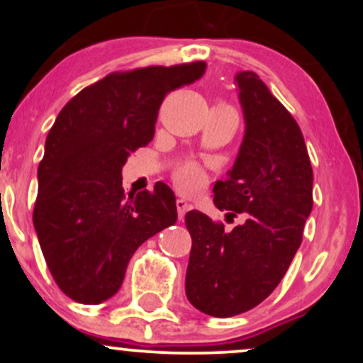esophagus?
<instances>
[{"mask_svg":"<svg viewBox=\"0 0 363 363\" xmlns=\"http://www.w3.org/2000/svg\"><path fill=\"white\" fill-rule=\"evenodd\" d=\"M176 206H177V215H179V220H182V218H184L186 211L189 210V208H191L189 203H187L186 199H182V198L176 199Z\"/></svg>","mask_w":363,"mask_h":363,"instance_id":"obj_1","label":"esophagus"}]
</instances>
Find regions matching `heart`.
I'll list each match as a JSON object with an SVG mask.
<instances>
[{
    "label": "heart",
    "mask_w": 363,
    "mask_h": 363,
    "mask_svg": "<svg viewBox=\"0 0 363 363\" xmlns=\"http://www.w3.org/2000/svg\"><path fill=\"white\" fill-rule=\"evenodd\" d=\"M203 182H205V170L196 164L186 165L176 174V184L184 193L196 191Z\"/></svg>",
    "instance_id": "b5f03b06"
}]
</instances>
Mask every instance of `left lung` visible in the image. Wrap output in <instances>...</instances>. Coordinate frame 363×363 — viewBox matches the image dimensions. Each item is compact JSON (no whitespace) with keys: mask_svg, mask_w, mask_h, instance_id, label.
<instances>
[{"mask_svg":"<svg viewBox=\"0 0 363 363\" xmlns=\"http://www.w3.org/2000/svg\"><path fill=\"white\" fill-rule=\"evenodd\" d=\"M245 133L213 203L245 222L232 232L187 211L193 239L186 295L198 311L232 318L261 303L285 277L312 211V167L297 121L254 72L235 77Z\"/></svg>","mask_w":363,"mask_h":363,"instance_id":"left-lung-1","label":"left lung"}]
</instances>
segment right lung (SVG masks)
<instances>
[{
  "label": "right lung",
  "mask_w": 363,
  "mask_h": 363,
  "mask_svg": "<svg viewBox=\"0 0 363 363\" xmlns=\"http://www.w3.org/2000/svg\"><path fill=\"white\" fill-rule=\"evenodd\" d=\"M205 69L196 61L111 73L57 114L37 170L34 227L54 281L74 302L111 298L136 249L176 223L167 184L126 196L121 170L152 141L165 95Z\"/></svg>",
  "instance_id": "right-lung-1"
}]
</instances>
